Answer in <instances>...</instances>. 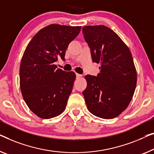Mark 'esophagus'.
Segmentation results:
<instances>
[{
  "label": "esophagus",
  "instance_id": "esophagus-1",
  "mask_svg": "<svg viewBox=\"0 0 154 154\" xmlns=\"http://www.w3.org/2000/svg\"><path fill=\"white\" fill-rule=\"evenodd\" d=\"M76 77H77V78H81L82 77V75H79V74H76Z\"/></svg>",
  "mask_w": 154,
  "mask_h": 154
}]
</instances>
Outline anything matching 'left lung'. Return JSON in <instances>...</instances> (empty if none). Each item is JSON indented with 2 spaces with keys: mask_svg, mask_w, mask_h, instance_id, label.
I'll return each instance as SVG.
<instances>
[{
  "mask_svg": "<svg viewBox=\"0 0 154 154\" xmlns=\"http://www.w3.org/2000/svg\"><path fill=\"white\" fill-rule=\"evenodd\" d=\"M93 62L100 63L97 77L86 75L83 95L88 111L103 119L118 117L134 96L137 72L129 48L114 31L105 26L83 27Z\"/></svg>",
  "mask_w": 154,
  "mask_h": 154,
  "instance_id": "1",
  "label": "left lung"
}]
</instances>
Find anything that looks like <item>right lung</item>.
Instances as JSON below:
<instances>
[{
	"label": "right lung",
	"instance_id": "1",
	"mask_svg": "<svg viewBox=\"0 0 154 154\" xmlns=\"http://www.w3.org/2000/svg\"><path fill=\"white\" fill-rule=\"evenodd\" d=\"M82 26L51 24L33 36L23 55L20 66V88L29 109L42 119L63 112L72 90L76 75L65 72L54 62L65 60L68 45Z\"/></svg>",
	"mask_w": 154,
	"mask_h": 154
}]
</instances>
